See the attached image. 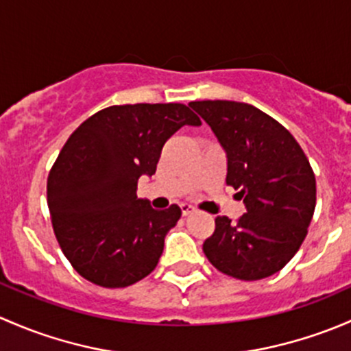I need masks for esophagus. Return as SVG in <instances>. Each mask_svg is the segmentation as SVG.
<instances>
[{"label": "esophagus", "instance_id": "esophagus-1", "mask_svg": "<svg viewBox=\"0 0 351 351\" xmlns=\"http://www.w3.org/2000/svg\"><path fill=\"white\" fill-rule=\"evenodd\" d=\"M180 211H182V216H189L191 213L196 211V208L191 204H187V202H182V204H180Z\"/></svg>", "mask_w": 351, "mask_h": 351}]
</instances>
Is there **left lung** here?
<instances>
[{"mask_svg":"<svg viewBox=\"0 0 351 351\" xmlns=\"http://www.w3.org/2000/svg\"><path fill=\"white\" fill-rule=\"evenodd\" d=\"M226 154V184L247 213L231 223L216 218L202 245L226 276L258 280L279 272L308 234L316 206V179L294 136L258 108L237 101H193Z\"/></svg>","mask_w":351,"mask_h":351,"instance_id":"left-lung-1","label":"left lung"}]
</instances>
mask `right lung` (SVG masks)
Listing matches in <instances>:
<instances>
[{"mask_svg":"<svg viewBox=\"0 0 351 351\" xmlns=\"http://www.w3.org/2000/svg\"><path fill=\"white\" fill-rule=\"evenodd\" d=\"M184 125H201L186 104H123L69 136L47 180V204L64 255L86 280L126 287L157 267L180 208L154 209L136 197V184L155 174L162 147Z\"/></svg>","mask_w":351,"mask_h":351,"instance_id":"right-lung-1","label":"right lung"}]
</instances>
